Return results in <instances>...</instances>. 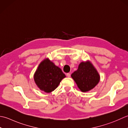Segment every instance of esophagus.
Masks as SVG:
<instances>
[{"label":"esophagus","instance_id":"esophagus-1","mask_svg":"<svg viewBox=\"0 0 128 128\" xmlns=\"http://www.w3.org/2000/svg\"><path fill=\"white\" fill-rule=\"evenodd\" d=\"M66 76L68 77H71V74H70V73H67V74H66Z\"/></svg>","mask_w":128,"mask_h":128}]
</instances>
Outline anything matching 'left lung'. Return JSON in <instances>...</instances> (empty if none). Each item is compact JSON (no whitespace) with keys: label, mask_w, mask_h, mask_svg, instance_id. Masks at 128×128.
I'll return each mask as SVG.
<instances>
[{"label":"left lung","mask_w":128,"mask_h":128,"mask_svg":"<svg viewBox=\"0 0 128 128\" xmlns=\"http://www.w3.org/2000/svg\"><path fill=\"white\" fill-rule=\"evenodd\" d=\"M71 77L83 92L92 90L100 80L97 70L88 61L80 63L78 70L71 74Z\"/></svg>","instance_id":"obj_1"}]
</instances>
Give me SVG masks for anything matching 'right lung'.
Listing matches in <instances>:
<instances>
[{"instance_id":"obj_1","label":"right lung","mask_w":128,"mask_h":128,"mask_svg":"<svg viewBox=\"0 0 128 128\" xmlns=\"http://www.w3.org/2000/svg\"><path fill=\"white\" fill-rule=\"evenodd\" d=\"M64 77L66 76L60 68L48 58L41 62L34 76L36 84L40 90L46 93L54 91Z\"/></svg>"}]
</instances>
